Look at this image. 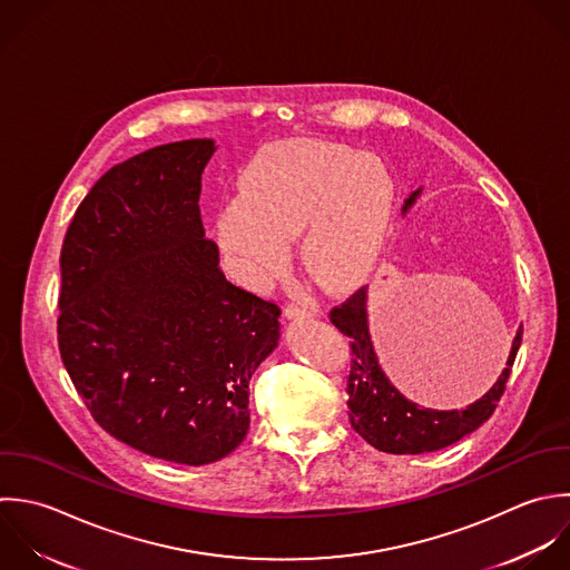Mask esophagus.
Wrapping results in <instances>:
<instances>
[{"instance_id":"obj_1","label":"esophagus","mask_w":570,"mask_h":570,"mask_svg":"<svg viewBox=\"0 0 570 570\" xmlns=\"http://www.w3.org/2000/svg\"><path fill=\"white\" fill-rule=\"evenodd\" d=\"M284 315H286V320H304V317L313 315V308L306 304H288L284 308Z\"/></svg>"}]
</instances>
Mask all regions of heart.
Here are the masks:
<instances>
[{
  "mask_svg": "<svg viewBox=\"0 0 570 570\" xmlns=\"http://www.w3.org/2000/svg\"><path fill=\"white\" fill-rule=\"evenodd\" d=\"M239 186L215 230L248 275L275 273L297 235L299 259L324 288H353L375 268L395 208V179L380 155L328 141L277 144L246 166Z\"/></svg>",
  "mask_w": 570,
  "mask_h": 570,
  "instance_id": "b5f03b06",
  "label": "heart"
}]
</instances>
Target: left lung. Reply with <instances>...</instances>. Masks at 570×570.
<instances>
[{
  "label": "left lung",
  "instance_id": "8db88e82",
  "mask_svg": "<svg viewBox=\"0 0 570 570\" xmlns=\"http://www.w3.org/2000/svg\"><path fill=\"white\" fill-rule=\"evenodd\" d=\"M422 188L411 193L404 202L402 215L413 208ZM368 291L360 288L353 297H348L342 306L331 311V322L351 340L353 362L348 375V417L351 426L377 451L393 455H420L446 449L475 429H480L495 411L500 397L504 395L511 368L515 364L520 344H522V326L513 340L509 360L495 384L473 404L458 411H438L413 402L406 389H397L389 375L382 371L377 353L373 348L371 331H368ZM410 397L406 399L405 395Z\"/></svg>",
  "mask_w": 570,
  "mask_h": 570
}]
</instances>
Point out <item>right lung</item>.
<instances>
[{"mask_svg":"<svg viewBox=\"0 0 570 570\" xmlns=\"http://www.w3.org/2000/svg\"><path fill=\"white\" fill-rule=\"evenodd\" d=\"M213 139L144 150L99 177L61 246L57 340L95 422L157 460L202 466L250 424L248 382L279 306L219 268L199 217Z\"/></svg>","mask_w":570,"mask_h":570,"instance_id":"1","label":"right lung"}]
</instances>
